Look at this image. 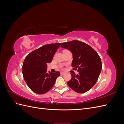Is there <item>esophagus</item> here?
<instances>
[{
  "instance_id": "1",
  "label": "esophagus",
  "mask_w": 124,
  "mask_h": 124,
  "mask_svg": "<svg viewBox=\"0 0 124 124\" xmlns=\"http://www.w3.org/2000/svg\"><path fill=\"white\" fill-rule=\"evenodd\" d=\"M65 74V72H62H62H61V75H63V74Z\"/></svg>"
}]
</instances>
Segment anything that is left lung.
I'll return each instance as SVG.
<instances>
[{
    "label": "left lung",
    "mask_w": 124,
    "mask_h": 124,
    "mask_svg": "<svg viewBox=\"0 0 124 124\" xmlns=\"http://www.w3.org/2000/svg\"><path fill=\"white\" fill-rule=\"evenodd\" d=\"M61 46L72 53L71 65L74 69H78V74H71V79L67 84L78 93L88 91L96 84L102 69L99 56L92 47L78 40L64 42Z\"/></svg>",
    "instance_id": "8db88e82"
}]
</instances>
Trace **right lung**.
Masks as SVG:
<instances>
[{"instance_id": "right-lung-1", "label": "right lung", "mask_w": 124, "mask_h": 124, "mask_svg": "<svg viewBox=\"0 0 124 124\" xmlns=\"http://www.w3.org/2000/svg\"><path fill=\"white\" fill-rule=\"evenodd\" d=\"M62 43L48 44L29 53L25 58L22 67L24 80L29 88L38 94H43L53 87L56 78L61 76L57 72H47V63L53 56Z\"/></svg>"}]
</instances>
